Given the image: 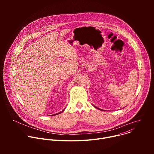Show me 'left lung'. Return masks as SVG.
Returning a JSON list of instances; mask_svg holds the SVG:
<instances>
[{"label":"left lung","instance_id":"1","mask_svg":"<svg viewBox=\"0 0 154 154\" xmlns=\"http://www.w3.org/2000/svg\"><path fill=\"white\" fill-rule=\"evenodd\" d=\"M93 106H94L95 108H97V109H100V110H102V111H104V110H103V109H100V108H98V107H96V106H94V105H93Z\"/></svg>","mask_w":154,"mask_h":154}]
</instances>
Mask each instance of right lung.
<instances>
[{
	"mask_svg": "<svg viewBox=\"0 0 154 154\" xmlns=\"http://www.w3.org/2000/svg\"><path fill=\"white\" fill-rule=\"evenodd\" d=\"M64 109H65V108H64V109H63V111H62V112H59V113H56V114H55V115H58V114H60V113H62V112H64ZM53 115H51V116H53Z\"/></svg>",
	"mask_w": 154,
	"mask_h": 154,
	"instance_id": "right-lung-1",
	"label": "right lung"
}]
</instances>
